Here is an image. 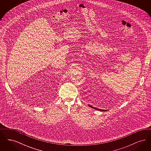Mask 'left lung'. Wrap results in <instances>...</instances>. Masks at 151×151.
Returning <instances> with one entry per match:
<instances>
[{"label":"left lung","instance_id":"1","mask_svg":"<svg viewBox=\"0 0 151 151\" xmlns=\"http://www.w3.org/2000/svg\"><path fill=\"white\" fill-rule=\"evenodd\" d=\"M89 105V107L93 108V109H96V110H100V111H107L106 110H102V109H97V108H94V107H93V106H92L91 105Z\"/></svg>","mask_w":151,"mask_h":151}]
</instances>
